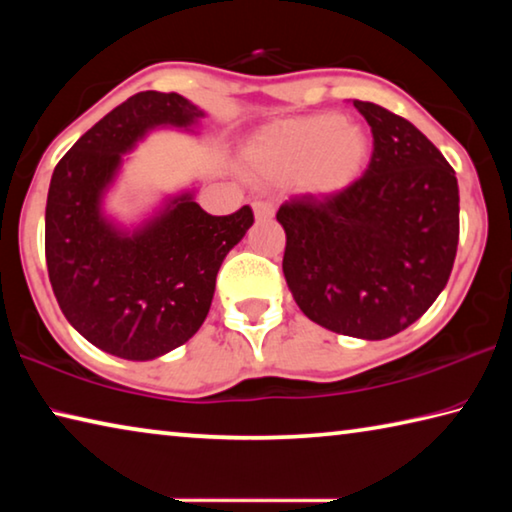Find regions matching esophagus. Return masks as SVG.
Wrapping results in <instances>:
<instances>
[{"label":"esophagus","instance_id":"34e87169","mask_svg":"<svg viewBox=\"0 0 512 512\" xmlns=\"http://www.w3.org/2000/svg\"><path fill=\"white\" fill-rule=\"evenodd\" d=\"M253 212H255L257 221H266V219H271V216H273V205L266 203V201H255Z\"/></svg>","mask_w":512,"mask_h":512}]
</instances>
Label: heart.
I'll return each instance as SVG.
<instances>
[{
    "instance_id": "obj_1",
    "label": "heart",
    "mask_w": 512,
    "mask_h": 512,
    "mask_svg": "<svg viewBox=\"0 0 512 512\" xmlns=\"http://www.w3.org/2000/svg\"><path fill=\"white\" fill-rule=\"evenodd\" d=\"M370 158L363 126L332 112L280 121L257 133L244 149L253 176L271 183L296 180L311 196H339L361 178Z\"/></svg>"
}]
</instances>
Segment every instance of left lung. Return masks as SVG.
I'll return each mask as SVG.
<instances>
[{
	"instance_id": "obj_1",
	"label": "left lung",
	"mask_w": 512,
	"mask_h": 512,
	"mask_svg": "<svg viewBox=\"0 0 512 512\" xmlns=\"http://www.w3.org/2000/svg\"><path fill=\"white\" fill-rule=\"evenodd\" d=\"M372 128L368 171L339 196L277 210L282 271L302 314L329 332L381 341L413 325L445 289L458 246V183L411 121L354 101Z\"/></svg>"
}]
</instances>
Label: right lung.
I'll use <instances>...</instances> for the list:
<instances>
[{
    "label": "right lung",
    "mask_w": 512,
    "mask_h": 512,
    "mask_svg": "<svg viewBox=\"0 0 512 512\" xmlns=\"http://www.w3.org/2000/svg\"><path fill=\"white\" fill-rule=\"evenodd\" d=\"M201 110L180 94L140 92L94 124L56 164L45 212L54 296L94 348L151 361L187 343L210 311L225 255L253 225L248 205L207 214L196 189L164 194L140 221L108 212V194L155 131L201 135Z\"/></svg>",
    "instance_id": "right-lung-1"
}]
</instances>
